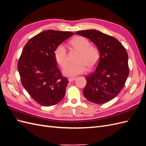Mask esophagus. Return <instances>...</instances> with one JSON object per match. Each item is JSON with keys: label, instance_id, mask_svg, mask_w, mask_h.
I'll return each instance as SVG.
<instances>
[{"label": "esophagus", "instance_id": "1", "mask_svg": "<svg viewBox=\"0 0 146 146\" xmlns=\"http://www.w3.org/2000/svg\"><path fill=\"white\" fill-rule=\"evenodd\" d=\"M76 78H75V77H70V78H68V81H69V82H73V81H74L75 80H76Z\"/></svg>", "mask_w": 146, "mask_h": 146}]
</instances>
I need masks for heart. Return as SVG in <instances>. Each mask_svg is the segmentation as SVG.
<instances>
[{"label": "heart", "instance_id": "1", "mask_svg": "<svg viewBox=\"0 0 146 146\" xmlns=\"http://www.w3.org/2000/svg\"><path fill=\"white\" fill-rule=\"evenodd\" d=\"M69 44L74 49L79 52L76 61L73 64H67L68 55L67 50L63 44L57 46L54 51L55 60L63 69V73L66 76L74 77L93 69L100 59V51L95 46L90 45V41L83 36L75 37L69 41Z\"/></svg>", "mask_w": 146, "mask_h": 146}]
</instances>
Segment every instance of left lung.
<instances>
[{
    "instance_id": "8db88e82",
    "label": "left lung",
    "mask_w": 146,
    "mask_h": 146,
    "mask_svg": "<svg viewBox=\"0 0 146 146\" xmlns=\"http://www.w3.org/2000/svg\"><path fill=\"white\" fill-rule=\"evenodd\" d=\"M76 35L90 39L100 54L95 71L85 77L83 95L91 102L107 103L121 91L129 76L127 50L116 38L99 30L78 31Z\"/></svg>"
}]
</instances>
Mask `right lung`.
Masks as SVG:
<instances>
[{"instance_id":"1","label":"right lung","mask_w":146,"mask_h":146,"mask_svg":"<svg viewBox=\"0 0 146 146\" xmlns=\"http://www.w3.org/2000/svg\"><path fill=\"white\" fill-rule=\"evenodd\" d=\"M74 35L70 32L47 30L31 38L17 63L22 85L38 104L44 107L62 100L68 84L57 67L56 47Z\"/></svg>"}]
</instances>
